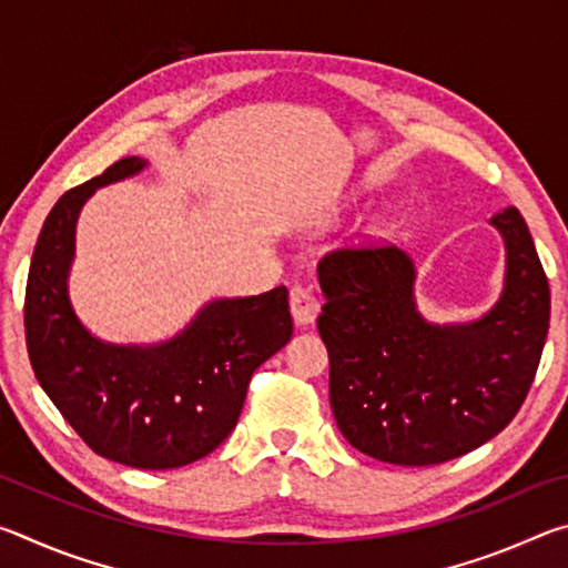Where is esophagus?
Returning <instances> with one entry per match:
<instances>
[{
  "label": "esophagus",
  "mask_w": 568,
  "mask_h": 568,
  "mask_svg": "<svg viewBox=\"0 0 568 568\" xmlns=\"http://www.w3.org/2000/svg\"><path fill=\"white\" fill-rule=\"evenodd\" d=\"M287 303H291V313H293L295 323H301V325L313 323L315 315H318V311H321L318 297H315L311 287H305V285H293L291 295H287Z\"/></svg>",
  "instance_id": "34e87169"
}]
</instances>
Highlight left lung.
<instances>
[{"label":"left lung","mask_w":568,"mask_h":568,"mask_svg":"<svg viewBox=\"0 0 568 568\" xmlns=\"http://www.w3.org/2000/svg\"><path fill=\"white\" fill-rule=\"evenodd\" d=\"M491 223L506 240L504 295L458 328L416 313L413 265L396 245L368 237L321 257L331 408L361 454L446 464L501 434L526 400L549 333V281L521 213L506 207Z\"/></svg>","instance_id":"1"}]
</instances>
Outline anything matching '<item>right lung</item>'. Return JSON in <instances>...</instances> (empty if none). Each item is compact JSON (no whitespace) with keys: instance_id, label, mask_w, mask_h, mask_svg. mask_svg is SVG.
<instances>
[{"instance_id":"obj_1","label":"right lung","mask_w":568,"mask_h":568,"mask_svg":"<svg viewBox=\"0 0 568 568\" xmlns=\"http://www.w3.org/2000/svg\"><path fill=\"white\" fill-rule=\"evenodd\" d=\"M142 168L145 160L122 158L57 200L27 275L24 338L40 386L94 454L165 470L213 454L230 436L250 378L291 341L293 318L285 285H277L210 303L185 333L158 348L94 341L67 297L77 213L94 187Z\"/></svg>"}]
</instances>
